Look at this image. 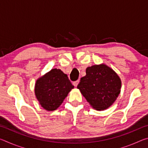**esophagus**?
<instances>
[{"instance_id":"34e87169","label":"esophagus","mask_w":148,"mask_h":148,"mask_svg":"<svg viewBox=\"0 0 148 148\" xmlns=\"http://www.w3.org/2000/svg\"><path fill=\"white\" fill-rule=\"evenodd\" d=\"M78 84H79V80H77V81L73 82V85L75 87H77V86L78 85Z\"/></svg>"}]
</instances>
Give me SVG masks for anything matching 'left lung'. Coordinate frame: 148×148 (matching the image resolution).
<instances>
[{
	"label": "left lung",
	"instance_id": "1",
	"mask_svg": "<svg viewBox=\"0 0 148 148\" xmlns=\"http://www.w3.org/2000/svg\"><path fill=\"white\" fill-rule=\"evenodd\" d=\"M86 72L77 88L92 108L99 111L108 108L121 92L119 76L104 63L87 67Z\"/></svg>",
	"mask_w": 148,
	"mask_h": 148
}]
</instances>
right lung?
<instances>
[{
    "label": "right lung",
    "mask_w": 148,
    "mask_h": 148,
    "mask_svg": "<svg viewBox=\"0 0 148 148\" xmlns=\"http://www.w3.org/2000/svg\"><path fill=\"white\" fill-rule=\"evenodd\" d=\"M74 87L66 74L60 69H53L37 79L34 94L44 110L54 111Z\"/></svg>",
    "instance_id": "obj_1"
}]
</instances>
